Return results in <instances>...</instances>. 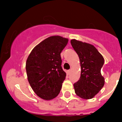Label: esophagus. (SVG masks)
<instances>
[{
  "label": "esophagus",
  "instance_id": "34e87169",
  "mask_svg": "<svg viewBox=\"0 0 122 122\" xmlns=\"http://www.w3.org/2000/svg\"><path fill=\"white\" fill-rule=\"evenodd\" d=\"M70 73H71V70H68V71H67V75H69Z\"/></svg>",
  "mask_w": 122,
  "mask_h": 122
}]
</instances>
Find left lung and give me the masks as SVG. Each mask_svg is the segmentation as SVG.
<instances>
[{
  "instance_id": "1",
  "label": "left lung",
  "mask_w": 122,
  "mask_h": 122,
  "mask_svg": "<svg viewBox=\"0 0 122 122\" xmlns=\"http://www.w3.org/2000/svg\"><path fill=\"white\" fill-rule=\"evenodd\" d=\"M71 44L78 54L81 66L80 80L74 84L75 93L83 99H91L104 85L101 74L104 58L94 45L73 39Z\"/></svg>"
}]
</instances>
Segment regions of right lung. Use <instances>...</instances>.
I'll use <instances>...</instances> for the list:
<instances>
[{
	"label": "right lung",
	"mask_w": 122,
	"mask_h": 122,
	"mask_svg": "<svg viewBox=\"0 0 122 122\" xmlns=\"http://www.w3.org/2000/svg\"><path fill=\"white\" fill-rule=\"evenodd\" d=\"M68 39L58 35L46 38L35 46L26 62L27 77L36 95L45 100L60 93L66 73L61 67V51Z\"/></svg>",
	"instance_id": "obj_1"
}]
</instances>
